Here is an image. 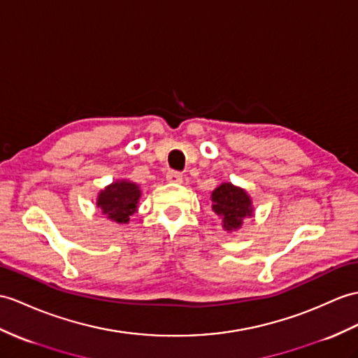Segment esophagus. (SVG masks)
<instances>
[{
    "label": "esophagus",
    "instance_id": "obj_1",
    "mask_svg": "<svg viewBox=\"0 0 358 358\" xmlns=\"http://www.w3.org/2000/svg\"><path fill=\"white\" fill-rule=\"evenodd\" d=\"M166 180L169 182H182V173L176 172V171H169L166 173Z\"/></svg>",
    "mask_w": 358,
    "mask_h": 358
}]
</instances>
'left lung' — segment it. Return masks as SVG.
Instances as JSON below:
<instances>
[{
    "mask_svg": "<svg viewBox=\"0 0 358 358\" xmlns=\"http://www.w3.org/2000/svg\"><path fill=\"white\" fill-rule=\"evenodd\" d=\"M212 210L222 221L226 231H235L243 227L244 220L253 218L255 207L252 196L245 189L234 182H221L210 195Z\"/></svg>",
    "mask_w": 358,
    "mask_h": 358,
    "instance_id": "left-lung-1",
    "label": "left lung"
}]
</instances>
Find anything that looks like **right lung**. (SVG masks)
I'll use <instances>...</instances> for the list:
<instances>
[{
	"mask_svg": "<svg viewBox=\"0 0 358 358\" xmlns=\"http://www.w3.org/2000/svg\"><path fill=\"white\" fill-rule=\"evenodd\" d=\"M141 190L137 182L122 178L105 186L97 195L96 206L105 218L117 224H128L137 212Z\"/></svg>",
	"mask_w": 358,
	"mask_h": 358,
	"instance_id": "add662e5",
	"label": "right lung"
}]
</instances>
